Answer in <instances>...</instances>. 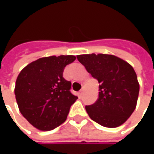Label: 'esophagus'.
<instances>
[{
    "mask_svg": "<svg viewBox=\"0 0 154 154\" xmlns=\"http://www.w3.org/2000/svg\"><path fill=\"white\" fill-rule=\"evenodd\" d=\"M82 93H83V90H80V92H79V95H80V97L82 96Z\"/></svg>",
    "mask_w": 154,
    "mask_h": 154,
    "instance_id": "obj_1",
    "label": "esophagus"
}]
</instances>
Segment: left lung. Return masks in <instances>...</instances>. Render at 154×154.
I'll return each mask as SVG.
<instances>
[{"instance_id":"8db88e82","label":"left lung","mask_w":154,"mask_h":154,"mask_svg":"<svg viewBox=\"0 0 154 154\" xmlns=\"http://www.w3.org/2000/svg\"><path fill=\"white\" fill-rule=\"evenodd\" d=\"M77 59L99 84L97 101L86 106L89 116L103 127L121 126L134 112L139 96L133 67L114 55L86 54Z\"/></svg>"}]
</instances>
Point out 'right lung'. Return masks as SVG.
<instances>
[{
  "instance_id": "1",
  "label": "right lung",
  "mask_w": 154,
  "mask_h": 154,
  "mask_svg": "<svg viewBox=\"0 0 154 154\" xmlns=\"http://www.w3.org/2000/svg\"><path fill=\"white\" fill-rule=\"evenodd\" d=\"M75 59L72 55L42 57L19 74L15 98L22 116L33 127L48 131L66 121L71 105L78 98L70 92L71 82L62 74Z\"/></svg>"
}]
</instances>
